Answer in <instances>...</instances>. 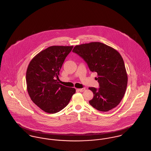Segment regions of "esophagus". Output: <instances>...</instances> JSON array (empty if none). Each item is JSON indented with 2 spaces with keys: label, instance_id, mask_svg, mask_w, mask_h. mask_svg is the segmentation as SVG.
I'll return each instance as SVG.
<instances>
[{
  "label": "esophagus",
  "instance_id": "obj_1",
  "mask_svg": "<svg viewBox=\"0 0 151 151\" xmlns=\"http://www.w3.org/2000/svg\"><path fill=\"white\" fill-rule=\"evenodd\" d=\"M77 90L80 92H83V91H84L85 88H80V89H77Z\"/></svg>",
  "mask_w": 151,
  "mask_h": 151
}]
</instances>
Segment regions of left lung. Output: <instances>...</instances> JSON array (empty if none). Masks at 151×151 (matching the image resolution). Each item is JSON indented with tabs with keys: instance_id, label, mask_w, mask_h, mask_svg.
I'll use <instances>...</instances> for the list:
<instances>
[{
	"instance_id": "8db88e82",
	"label": "left lung",
	"mask_w": 151,
	"mask_h": 151,
	"mask_svg": "<svg viewBox=\"0 0 151 151\" xmlns=\"http://www.w3.org/2000/svg\"><path fill=\"white\" fill-rule=\"evenodd\" d=\"M73 52L84 59L91 71L98 74L95 78L100 87L89 88L93 93L89 104L101 111L116 108L124 96L128 81L124 60L119 52L98 42L76 45Z\"/></svg>"
}]
</instances>
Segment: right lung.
<instances>
[{
    "mask_svg": "<svg viewBox=\"0 0 151 151\" xmlns=\"http://www.w3.org/2000/svg\"><path fill=\"white\" fill-rule=\"evenodd\" d=\"M73 46H52L35 56L26 72V83L32 101L47 113H56L68 104L76 89L62 86L58 78L66 56Z\"/></svg>",
    "mask_w": 151,
    "mask_h": 151,
    "instance_id": "1",
    "label": "right lung"
}]
</instances>
